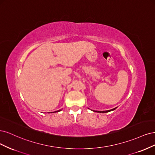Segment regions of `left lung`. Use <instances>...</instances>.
<instances>
[{
    "instance_id": "obj_1",
    "label": "left lung",
    "mask_w": 155,
    "mask_h": 155,
    "mask_svg": "<svg viewBox=\"0 0 155 155\" xmlns=\"http://www.w3.org/2000/svg\"><path fill=\"white\" fill-rule=\"evenodd\" d=\"M117 108V107H116ZM116 108H114V109H111V110H108V111H97L98 113H107V112H109V111H113V110H114V109H115Z\"/></svg>"
}]
</instances>
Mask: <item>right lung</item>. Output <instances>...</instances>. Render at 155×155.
I'll return each mask as SVG.
<instances>
[{"instance_id": "right-lung-1", "label": "right lung", "mask_w": 155, "mask_h": 155, "mask_svg": "<svg viewBox=\"0 0 155 155\" xmlns=\"http://www.w3.org/2000/svg\"><path fill=\"white\" fill-rule=\"evenodd\" d=\"M61 110H59V111H54V112H58V111H60Z\"/></svg>"}]
</instances>
